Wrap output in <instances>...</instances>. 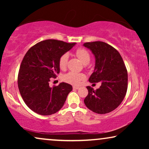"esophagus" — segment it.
Wrapping results in <instances>:
<instances>
[{
    "label": "esophagus",
    "instance_id": "obj_1",
    "mask_svg": "<svg viewBox=\"0 0 149 149\" xmlns=\"http://www.w3.org/2000/svg\"><path fill=\"white\" fill-rule=\"evenodd\" d=\"M73 89H79V86H73Z\"/></svg>",
    "mask_w": 149,
    "mask_h": 149
}]
</instances>
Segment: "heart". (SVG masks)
Listing matches in <instances>:
<instances>
[{
    "instance_id": "obj_1",
    "label": "heart",
    "mask_w": 149,
    "mask_h": 149,
    "mask_svg": "<svg viewBox=\"0 0 149 149\" xmlns=\"http://www.w3.org/2000/svg\"><path fill=\"white\" fill-rule=\"evenodd\" d=\"M74 54L81 62L84 64H87L91 60L90 54L88 51L84 48H78L75 50ZM68 56L67 54H63L59 59V66L60 69L64 70L67 66V62H68ZM85 78V75L82 73H78L75 72H69L66 73L63 77V80L65 82L70 83L72 85H78L80 83L81 81L84 80Z\"/></svg>"
}]
</instances>
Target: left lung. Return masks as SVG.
Here are the masks:
<instances>
[{
    "instance_id": "left-lung-1",
    "label": "left lung",
    "mask_w": 149,
    "mask_h": 149,
    "mask_svg": "<svg viewBox=\"0 0 149 149\" xmlns=\"http://www.w3.org/2000/svg\"><path fill=\"white\" fill-rule=\"evenodd\" d=\"M95 58V68L89 77L91 83L100 81L94 90L87 86L88 95L84 100L86 107L97 114H106L119 107L127 89V71L123 58L117 49L102 41L85 42Z\"/></svg>"
}]
</instances>
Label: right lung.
Returning a JSON list of instances; mask_svg holds the SVG:
<instances>
[{"label":"right lung","instance_id":"right-lung-1","mask_svg":"<svg viewBox=\"0 0 149 149\" xmlns=\"http://www.w3.org/2000/svg\"><path fill=\"white\" fill-rule=\"evenodd\" d=\"M75 44L48 39L34 45L26 52L19 67L17 84L24 102L32 111L50 115L64 104L72 85L61 83L50 87L49 81L60 73L59 59Z\"/></svg>","mask_w":149,"mask_h":149}]
</instances>
